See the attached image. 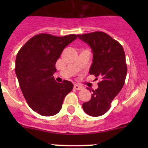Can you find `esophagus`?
<instances>
[{
  "label": "esophagus",
  "instance_id": "esophagus-1",
  "mask_svg": "<svg viewBox=\"0 0 148 148\" xmlns=\"http://www.w3.org/2000/svg\"><path fill=\"white\" fill-rule=\"evenodd\" d=\"M74 89H75V90H83L84 87H82V86L78 84H74Z\"/></svg>",
  "mask_w": 148,
  "mask_h": 148
}]
</instances>
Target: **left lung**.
<instances>
[{
    "mask_svg": "<svg viewBox=\"0 0 148 148\" xmlns=\"http://www.w3.org/2000/svg\"><path fill=\"white\" fill-rule=\"evenodd\" d=\"M78 37L92 49L93 59L90 73L101 79L98 88L92 90L91 99L84 103L82 108L90 116H102L109 110L112 101L125 84L127 72L125 51L119 42L105 32L97 31Z\"/></svg>",
    "mask_w": 148,
    "mask_h": 148,
    "instance_id": "1",
    "label": "left lung"
}]
</instances>
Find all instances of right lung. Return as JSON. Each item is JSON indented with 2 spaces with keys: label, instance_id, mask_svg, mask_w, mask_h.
<instances>
[{
  "label": "right lung",
  "instance_id": "obj_1",
  "mask_svg": "<svg viewBox=\"0 0 148 148\" xmlns=\"http://www.w3.org/2000/svg\"><path fill=\"white\" fill-rule=\"evenodd\" d=\"M77 37L40 33L30 38L17 54L15 73L21 90L30 108L41 116L58 113L64 97L73 90L72 82L58 83L53 74L62 51Z\"/></svg>",
  "mask_w": 148,
  "mask_h": 148
}]
</instances>
